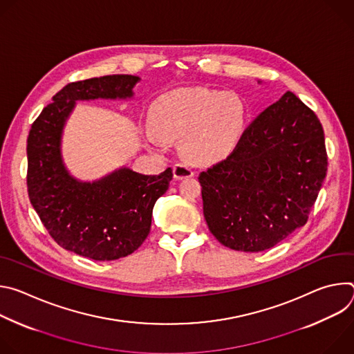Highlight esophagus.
Listing matches in <instances>:
<instances>
[{
    "label": "esophagus",
    "mask_w": 354,
    "mask_h": 354,
    "mask_svg": "<svg viewBox=\"0 0 354 354\" xmlns=\"http://www.w3.org/2000/svg\"><path fill=\"white\" fill-rule=\"evenodd\" d=\"M193 175H194V172L189 165H186V164H175L174 165L175 179H186V178H190Z\"/></svg>",
    "instance_id": "1"
}]
</instances>
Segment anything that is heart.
<instances>
[{
    "label": "heart",
    "instance_id": "obj_1",
    "mask_svg": "<svg viewBox=\"0 0 354 354\" xmlns=\"http://www.w3.org/2000/svg\"><path fill=\"white\" fill-rule=\"evenodd\" d=\"M248 127V106L232 91L183 88L160 96L151 108L145 127L149 141L182 138L187 158L213 164L227 158L238 147Z\"/></svg>",
    "mask_w": 354,
    "mask_h": 354
}]
</instances>
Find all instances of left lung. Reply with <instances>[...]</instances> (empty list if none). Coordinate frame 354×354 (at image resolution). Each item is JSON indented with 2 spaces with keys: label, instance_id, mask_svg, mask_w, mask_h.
Returning <instances> with one entry per match:
<instances>
[{
  "label": "left lung",
  "instance_id": "obj_1",
  "mask_svg": "<svg viewBox=\"0 0 354 354\" xmlns=\"http://www.w3.org/2000/svg\"><path fill=\"white\" fill-rule=\"evenodd\" d=\"M326 171L322 124L287 91L225 160L198 175L210 232L234 250L273 248L307 224Z\"/></svg>",
  "mask_w": 354,
  "mask_h": 354
}]
</instances>
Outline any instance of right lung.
<instances>
[{
    "label": "right lung",
    "instance_id": "obj_1",
    "mask_svg": "<svg viewBox=\"0 0 354 354\" xmlns=\"http://www.w3.org/2000/svg\"><path fill=\"white\" fill-rule=\"evenodd\" d=\"M134 75H105L67 84L53 96L28 136V194L41 224L62 248L93 261L127 257L151 230L153 207L172 169L142 175L122 168L93 183L68 175L60 154L62 131L75 100L130 97Z\"/></svg>",
    "mask_w": 354,
    "mask_h": 354
}]
</instances>
